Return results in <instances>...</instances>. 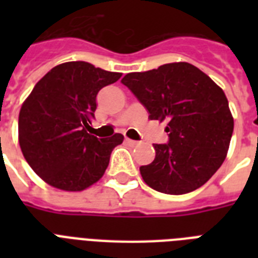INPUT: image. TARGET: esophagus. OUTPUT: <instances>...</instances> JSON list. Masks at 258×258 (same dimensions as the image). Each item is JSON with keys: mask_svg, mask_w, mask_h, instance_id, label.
<instances>
[{"mask_svg": "<svg viewBox=\"0 0 258 258\" xmlns=\"http://www.w3.org/2000/svg\"><path fill=\"white\" fill-rule=\"evenodd\" d=\"M124 142H125V143H127V145H128V146H131V147H135V146L139 145V143H138L137 141H133V139H128V138H125Z\"/></svg>", "mask_w": 258, "mask_h": 258, "instance_id": "esophagus-1", "label": "esophagus"}]
</instances>
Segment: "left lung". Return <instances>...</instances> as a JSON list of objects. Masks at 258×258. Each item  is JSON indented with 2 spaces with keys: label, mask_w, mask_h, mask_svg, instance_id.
Returning <instances> with one entry per match:
<instances>
[{
  "label": "left lung",
  "mask_w": 258,
  "mask_h": 258,
  "mask_svg": "<svg viewBox=\"0 0 258 258\" xmlns=\"http://www.w3.org/2000/svg\"><path fill=\"white\" fill-rule=\"evenodd\" d=\"M121 83L151 120L169 121V142L154 145L155 159L139 169L146 183L172 196L206 183L224 163L234 127L224 91L188 62L127 74Z\"/></svg>",
  "instance_id": "8db88e82"
}]
</instances>
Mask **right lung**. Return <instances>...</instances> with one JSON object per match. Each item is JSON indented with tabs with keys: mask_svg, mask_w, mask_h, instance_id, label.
I'll list each match as a JSON object with an SVG mask.
<instances>
[{
	"mask_svg": "<svg viewBox=\"0 0 258 258\" xmlns=\"http://www.w3.org/2000/svg\"><path fill=\"white\" fill-rule=\"evenodd\" d=\"M121 74L86 61L54 67L34 86L20 111L18 142L26 162L48 184L82 191L100 179L109 155L124 137L88 133L97 92Z\"/></svg>",
	"mask_w": 258,
	"mask_h": 258,
	"instance_id": "1",
	"label": "right lung"
}]
</instances>
